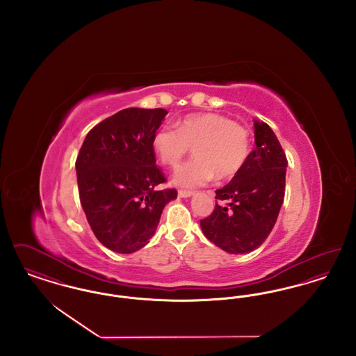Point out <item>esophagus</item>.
<instances>
[{
  "mask_svg": "<svg viewBox=\"0 0 356 356\" xmlns=\"http://www.w3.org/2000/svg\"><path fill=\"white\" fill-rule=\"evenodd\" d=\"M192 195H193V192H192V191L179 189V196H180V197H189V196H192Z\"/></svg>",
  "mask_w": 356,
  "mask_h": 356,
  "instance_id": "obj_1",
  "label": "esophagus"
}]
</instances>
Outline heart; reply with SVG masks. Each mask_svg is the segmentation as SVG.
<instances>
[{"instance_id": "obj_1", "label": "heart", "mask_w": 356, "mask_h": 356, "mask_svg": "<svg viewBox=\"0 0 356 356\" xmlns=\"http://www.w3.org/2000/svg\"><path fill=\"white\" fill-rule=\"evenodd\" d=\"M152 147L161 164L170 168H176L193 148L195 159L176 170L173 180L179 186H199L213 177L225 180L238 173L251 153V135L225 116L202 113L181 120L176 129L159 128Z\"/></svg>"}]
</instances>
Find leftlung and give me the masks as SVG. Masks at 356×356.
Wrapping results in <instances>:
<instances>
[{
  "mask_svg": "<svg viewBox=\"0 0 356 356\" xmlns=\"http://www.w3.org/2000/svg\"><path fill=\"white\" fill-rule=\"evenodd\" d=\"M254 128L256 149L234 179L216 189L213 212L200 220L207 238L229 254L263 244L284 199L286 153L268 124L254 120Z\"/></svg>",
  "mask_w": 356,
  "mask_h": 356,
  "instance_id": "left-lung-1",
  "label": "left lung"
}]
</instances>
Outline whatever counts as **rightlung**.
Instances as JSON below:
<instances>
[{"label": "right lung", "mask_w": 356, "mask_h": 356, "mask_svg": "<svg viewBox=\"0 0 356 356\" xmlns=\"http://www.w3.org/2000/svg\"><path fill=\"white\" fill-rule=\"evenodd\" d=\"M168 112L127 108L95 125L76 159L86 220L106 248L132 254L153 236L175 188L157 189L167 177L156 165L154 132Z\"/></svg>", "instance_id": "right-lung-1"}]
</instances>
